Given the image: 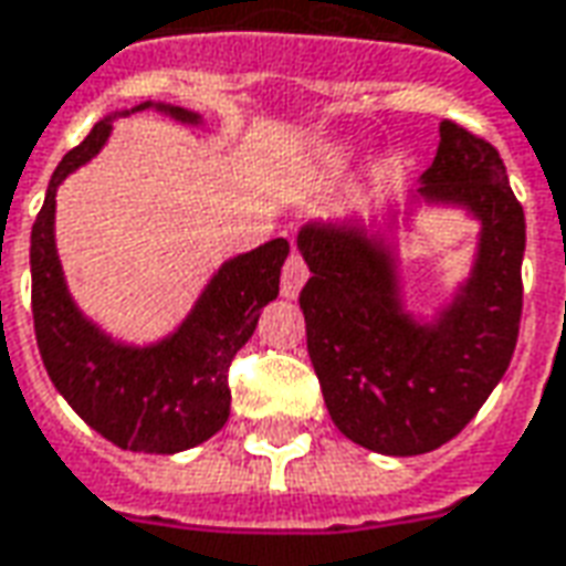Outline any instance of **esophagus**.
Segmentation results:
<instances>
[{
    "label": "esophagus",
    "mask_w": 566,
    "mask_h": 566,
    "mask_svg": "<svg viewBox=\"0 0 566 566\" xmlns=\"http://www.w3.org/2000/svg\"><path fill=\"white\" fill-rule=\"evenodd\" d=\"M305 280H307L305 259H302L298 252H292L290 259H286V264H283V280H280V290H283V295H286V298H295V295L302 292V286H305Z\"/></svg>",
    "instance_id": "esophagus-1"
}]
</instances>
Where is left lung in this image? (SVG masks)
<instances>
[{"label":"left lung","mask_w":566,"mask_h":566,"mask_svg":"<svg viewBox=\"0 0 566 566\" xmlns=\"http://www.w3.org/2000/svg\"><path fill=\"white\" fill-rule=\"evenodd\" d=\"M422 181L428 200L481 218L474 274L438 326L400 314L391 255L360 228L298 233L311 268L298 302L326 409L345 438L385 455L431 453L478 416L512 364L524 307V209L496 147L443 119Z\"/></svg>","instance_id":"left-lung-1"}]
</instances>
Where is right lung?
I'll list each match as a JSON object with an SVG mask.
<instances>
[{"instance_id":"add662e5","label":"right lung","mask_w":566,"mask_h":566,"mask_svg":"<svg viewBox=\"0 0 566 566\" xmlns=\"http://www.w3.org/2000/svg\"><path fill=\"white\" fill-rule=\"evenodd\" d=\"M142 104L135 111H144ZM197 123L181 107H163ZM111 135L97 123L88 138L57 163L30 233L33 329L54 388L85 422L132 453H181L224 428L231 416V373L237 350L259 326L261 307L280 292L290 243L280 237L231 259L206 286L178 333L154 348H123L101 335L73 307L54 252V193L70 171L92 159Z\"/></svg>"}]
</instances>
